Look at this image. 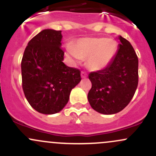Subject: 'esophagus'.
<instances>
[{
	"instance_id": "34e87169",
	"label": "esophagus",
	"mask_w": 156,
	"mask_h": 156,
	"mask_svg": "<svg viewBox=\"0 0 156 156\" xmlns=\"http://www.w3.org/2000/svg\"><path fill=\"white\" fill-rule=\"evenodd\" d=\"M81 78H87V74L85 72H84V71H82V72H81Z\"/></svg>"
}]
</instances>
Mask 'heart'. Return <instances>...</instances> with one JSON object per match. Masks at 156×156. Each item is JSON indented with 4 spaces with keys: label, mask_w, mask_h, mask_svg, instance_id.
Returning <instances> with one entry per match:
<instances>
[{
    "label": "heart",
    "mask_w": 156,
    "mask_h": 156,
    "mask_svg": "<svg viewBox=\"0 0 156 156\" xmlns=\"http://www.w3.org/2000/svg\"><path fill=\"white\" fill-rule=\"evenodd\" d=\"M116 50V44L112 39L87 37L78 40L69 52L78 59H87L90 69L100 70L109 64L115 55Z\"/></svg>",
    "instance_id": "heart-1"
}]
</instances>
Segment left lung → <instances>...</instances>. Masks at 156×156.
<instances>
[{
  "label": "left lung",
  "instance_id": "left-lung-1",
  "mask_svg": "<svg viewBox=\"0 0 156 156\" xmlns=\"http://www.w3.org/2000/svg\"><path fill=\"white\" fill-rule=\"evenodd\" d=\"M117 53L103 69L89 74L92 87L88 101L105 115L119 112L130 103L138 85V57L130 42L122 36Z\"/></svg>",
  "mask_w": 156,
  "mask_h": 156
}]
</instances>
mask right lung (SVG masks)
Instances as JSON below:
<instances>
[{
	"label": "right lung",
	"instance_id": "right-lung-1",
	"mask_svg": "<svg viewBox=\"0 0 156 156\" xmlns=\"http://www.w3.org/2000/svg\"><path fill=\"white\" fill-rule=\"evenodd\" d=\"M61 31L45 29L29 41L21 62L25 97L33 108L50 115L67 104L81 71L64 64Z\"/></svg>",
	"mask_w": 156,
	"mask_h": 156
}]
</instances>
